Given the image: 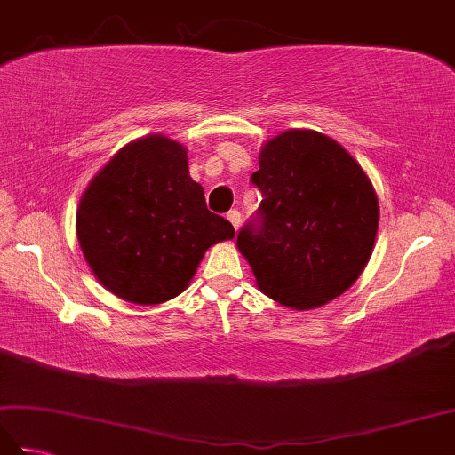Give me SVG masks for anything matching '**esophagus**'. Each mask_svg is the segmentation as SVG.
<instances>
[{
	"instance_id": "obj_1",
	"label": "esophagus",
	"mask_w": 455,
	"mask_h": 455,
	"mask_svg": "<svg viewBox=\"0 0 455 455\" xmlns=\"http://www.w3.org/2000/svg\"><path fill=\"white\" fill-rule=\"evenodd\" d=\"M227 219L230 220V225H233V227L238 230V227H240V211H236V209L228 211V212H227Z\"/></svg>"
}]
</instances>
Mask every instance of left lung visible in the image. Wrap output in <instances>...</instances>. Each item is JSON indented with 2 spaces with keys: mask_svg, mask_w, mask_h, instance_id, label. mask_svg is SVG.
Masks as SVG:
<instances>
[{
  "mask_svg": "<svg viewBox=\"0 0 455 455\" xmlns=\"http://www.w3.org/2000/svg\"><path fill=\"white\" fill-rule=\"evenodd\" d=\"M252 183L259 220L236 238L259 291L311 311L347 291L370 262L379 201L371 180L334 139L289 129L259 148Z\"/></svg>",
  "mask_w": 455,
  "mask_h": 455,
  "instance_id": "left-lung-1",
  "label": "left lung"
}]
</instances>
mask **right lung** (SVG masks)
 I'll use <instances>...</instances> for the list:
<instances>
[{"label": "right lung", "mask_w": 455, "mask_h": 455, "mask_svg": "<svg viewBox=\"0 0 455 455\" xmlns=\"http://www.w3.org/2000/svg\"><path fill=\"white\" fill-rule=\"evenodd\" d=\"M82 254L124 301L158 305L186 291L207 250L235 238L189 176L188 148L164 134L132 140L95 173L76 212Z\"/></svg>", "instance_id": "add662e5"}]
</instances>
